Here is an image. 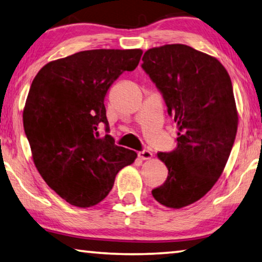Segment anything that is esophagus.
<instances>
[{
  "label": "esophagus",
  "mask_w": 262,
  "mask_h": 262,
  "mask_svg": "<svg viewBox=\"0 0 262 262\" xmlns=\"http://www.w3.org/2000/svg\"><path fill=\"white\" fill-rule=\"evenodd\" d=\"M139 156L142 160H149V159H151V157H152V154H151V151L147 150V149H143V150H141L139 152Z\"/></svg>",
  "instance_id": "esophagus-1"
}]
</instances>
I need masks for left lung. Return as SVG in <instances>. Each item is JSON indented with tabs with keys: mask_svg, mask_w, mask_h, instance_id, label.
Segmentation results:
<instances>
[{
	"mask_svg": "<svg viewBox=\"0 0 262 262\" xmlns=\"http://www.w3.org/2000/svg\"><path fill=\"white\" fill-rule=\"evenodd\" d=\"M142 60L178 128L176 148L157 154L169 172L151 193L181 209L209 192L233 147L238 113L231 78L218 59L184 44L149 49Z\"/></svg>",
	"mask_w": 262,
	"mask_h": 262,
	"instance_id": "1",
	"label": "left lung"
}]
</instances>
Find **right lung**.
<instances>
[{"label": "right lung", "mask_w": 262, "mask_h": 262, "mask_svg": "<svg viewBox=\"0 0 262 262\" xmlns=\"http://www.w3.org/2000/svg\"><path fill=\"white\" fill-rule=\"evenodd\" d=\"M142 50H89L50 61L29 91L23 126L40 176L74 206L100 203L115 176L136 159L110 134L105 97L123 72L139 65Z\"/></svg>", "instance_id": "1"}]
</instances>
